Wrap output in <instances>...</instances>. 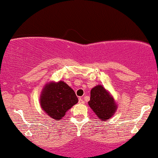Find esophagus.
I'll list each match as a JSON object with an SVG mask.
<instances>
[{
    "label": "esophagus",
    "instance_id": "esophagus-1",
    "mask_svg": "<svg viewBox=\"0 0 158 158\" xmlns=\"http://www.w3.org/2000/svg\"><path fill=\"white\" fill-rule=\"evenodd\" d=\"M79 104H85V101L83 100L81 98H79Z\"/></svg>",
    "mask_w": 158,
    "mask_h": 158
}]
</instances>
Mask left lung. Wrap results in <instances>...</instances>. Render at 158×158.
Returning <instances> with one entry per match:
<instances>
[{"label":"left lung","instance_id":"left-lung-1","mask_svg":"<svg viewBox=\"0 0 158 158\" xmlns=\"http://www.w3.org/2000/svg\"><path fill=\"white\" fill-rule=\"evenodd\" d=\"M88 104L102 122L111 118L118 108L113 96L101 85L91 89Z\"/></svg>","mask_w":158,"mask_h":158}]
</instances>
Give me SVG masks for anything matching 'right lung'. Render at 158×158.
<instances>
[{
  "label": "right lung",
  "mask_w": 158,
  "mask_h": 158,
  "mask_svg": "<svg viewBox=\"0 0 158 158\" xmlns=\"http://www.w3.org/2000/svg\"><path fill=\"white\" fill-rule=\"evenodd\" d=\"M75 92L63 81H50L41 91L40 104L48 116L54 120L62 119L65 113L78 103Z\"/></svg>",
  "instance_id": "obj_1"
}]
</instances>
